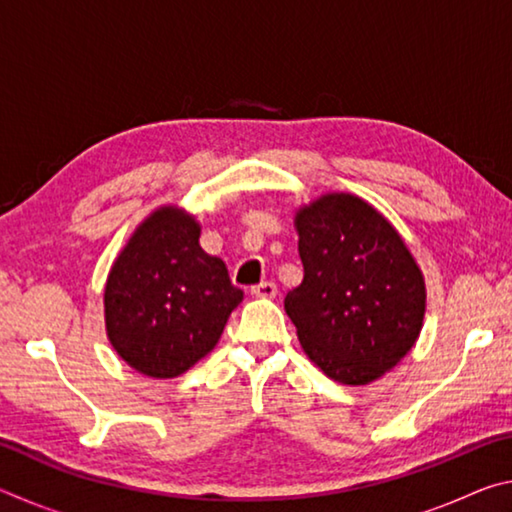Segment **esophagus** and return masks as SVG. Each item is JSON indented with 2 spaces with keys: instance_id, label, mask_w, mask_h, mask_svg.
<instances>
[{
  "instance_id": "1",
  "label": "esophagus",
  "mask_w": 512,
  "mask_h": 512,
  "mask_svg": "<svg viewBox=\"0 0 512 512\" xmlns=\"http://www.w3.org/2000/svg\"><path fill=\"white\" fill-rule=\"evenodd\" d=\"M250 296H253V298H275V296H277L275 282H262V284H257V287L250 289Z\"/></svg>"
}]
</instances>
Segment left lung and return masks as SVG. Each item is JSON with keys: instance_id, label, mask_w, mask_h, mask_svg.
Segmentation results:
<instances>
[{"instance_id": "obj_1", "label": "left lung", "mask_w": 512, "mask_h": 512, "mask_svg": "<svg viewBox=\"0 0 512 512\" xmlns=\"http://www.w3.org/2000/svg\"><path fill=\"white\" fill-rule=\"evenodd\" d=\"M305 266L287 293L307 357L329 379L366 386L418 341L427 311L424 275L395 225L363 198L329 192L293 219Z\"/></svg>"}]
</instances>
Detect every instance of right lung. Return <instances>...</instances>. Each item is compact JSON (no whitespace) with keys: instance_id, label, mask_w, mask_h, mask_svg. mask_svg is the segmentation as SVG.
I'll use <instances>...</instances> for the list:
<instances>
[{"instance_id":"obj_1","label":"right lung","mask_w":512,"mask_h":512,"mask_svg":"<svg viewBox=\"0 0 512 512\" xmlns=\"http://www.w3.org/2000/svg\"><path fill=\"white\" fill-rule=\"evenodd\" d=\"M201 223L162 205L137 225L103 289L106 334L128 366L151 379L183 375L219 343L244 291L198 244Z\"/></svg>"}]
</instances>
